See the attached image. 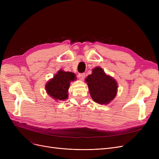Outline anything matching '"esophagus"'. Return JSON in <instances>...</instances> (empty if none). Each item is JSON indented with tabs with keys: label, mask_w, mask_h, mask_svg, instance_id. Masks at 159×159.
Here are the masks:
<instances>
[{
	"label": "esophagus",
	"mask_w": 159,
	"mask_h": 159,
	"mask_svg": "<svg viewBox=\"0 0 159 159\" xmlns=\"http://www.w3.org/2000/svg\"><path fill=\"white\" fill-rule=\"evenodd\" d=\"M85 74L84 73H82V74H78V78L80 80H83L84 78H85Z\"/></svg>",
	"instance_id": "34e87169"
}]
</instances>
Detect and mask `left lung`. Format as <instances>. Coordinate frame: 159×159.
I'll return each mask as SVG.
<instances>
[{
    "mask_svg": "<svg viewBox=\"0 0 159 159\" xmlns=\"http://www.w3.org/2000/svg\"><path fill=\"white\" fill-rule=\"evenodd\" d=\"M85 81L88 83L91 98L95 102L106 105L115 98L117 84L115 79L105 74L102 68L96 67L89 75Z\"/></svg>",
    "mask_w": 159,
    "mask_h": 159,
    "instance_id": "1",
    "label": "left lung"
}]
</instances>
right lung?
<instances>
[{"instance_id":"1","label":"right lung","mask_w":159,"mask_h":159,"mask_svg":"<svg viewBox=\"0 0 159 159\" xmlns=\"http://www.w3.org/2000/svg\"><path fill=\"white\" fill-rule=\"evenodd\" d=\"M76 79L75 75L69 71L59 70L45 86L47 93L55 100H65L68 97L70 81Z\"/></svg>"}]
</instances>
